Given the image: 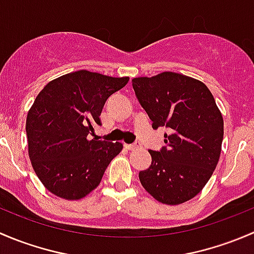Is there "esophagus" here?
Here are the masks:
<instances>
[{"label": "esophagus", "instance_id": "esophagus-1", "mask_svg": "<svg viewBox=\"0 0 254 254\" xmlns=\"http://www.w3.org/2000/svg\"><path fill=\"white\" fill-rule=\"evenodd\" d=\"M124 147L127 148V150H137V148L141 147V145L140 143H132V145H127V143H125Z\"/></svg>", "mask_w": 254, "mask_h": 254}]
</instances>
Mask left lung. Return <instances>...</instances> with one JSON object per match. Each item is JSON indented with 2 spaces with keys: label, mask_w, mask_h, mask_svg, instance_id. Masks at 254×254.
<instances>
[{
  "label": "left lung",
  "mask_w": 254,
  "mask_h": 254,
  "mask_svg": "<svg viewBox=\"0 0 254 254\" xmlns=\"http://www.w3.org/2000/svg\"><path fill=\"white\" fill-rule=\"evenodd\" d=\"M131 82L153 129L171 130L162 150H148L152 161L147 170L140 171V182L160 203H186L200 193L219 162L221 112L203 82L182 73L165 71Z\"/></svg>",
  "instance_id": "1"
}]
</instances>
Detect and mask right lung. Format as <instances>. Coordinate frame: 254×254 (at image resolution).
<instances>
[{
    "instance_id": "1",
    "label": "right lung",
    "mask_w": 254,
    "mask_h": 254,
    "mask_svg": "<svg viewBox=\"0 0 254 254\" xmlns=\"http://www.w3.org/2000/svg\"><path fill=\"white\" fill-rule=\"evenodd\" d=\"M129 77H111L79 70L45 84L25 123L28 155L35 175L54 195L78 200L99 186L122 142L88 140L101 125L107 99Z\"/></svg>"
}]
</instances>
